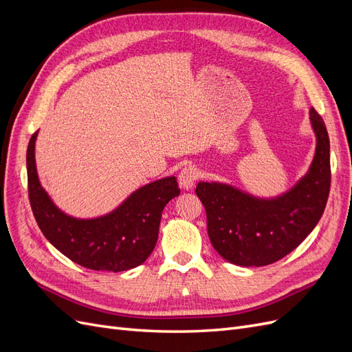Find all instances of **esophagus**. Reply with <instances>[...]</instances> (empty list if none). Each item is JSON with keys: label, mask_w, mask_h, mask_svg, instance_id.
I'll return each instance as SVG.
<instances>
[{"label": "esophagus", "mask_w": 352, "mask_h": 352, "mask_svg": "<svg viewBox=\"0 0 352 352\" xmlns=\"http://www.w3.org/2000/svg\"><path fill=\"white\" fill-rule=\"evenodd\" d=\"M197 179H198V170L194 166H188L179 175V184L184 189L188 190L194 188Z\"/></svg>", "instance_id": "obj_1"}]
</instances>
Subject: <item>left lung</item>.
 Masks as SVG:
<instances>
[{
	"mask_svg": "<svg viewBox=\"0 0 352 352\" xmlns=\"http://www.w3.org/2000/svg\"><path fill=\"white\" fill-rule=\"evenodd\" d=\"M310 123L316 153L308 172L286 192L264 198L221 182H199L212 248L241 267H260L294 251L320 220L330 190V144L314 109Z\"/></svg>",
	"mask_w": 352,
	"mask_h": 352,
	"instance_id": "obj_1",
	"label": "left lung"
}]
</instances>
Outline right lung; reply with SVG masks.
<instances>
[{"label": "right lung", "mask_w": 352, "mask_h": 352, "mask_svg": "<svg viewBox=\"0 0 352 352\" xmlns=\"http://www.w3.org/2000/svg\"><path fill=\"white\" fill-rule=\"evenodd\" d=\"M38 132L29 141L26 167L30 207L44 236L67 258L91 270L124 272L141 265L157 243L163 208L180 194L176 177L167 176L138 188L107 214L73 217L54 204L39 182Z\"/></svg>", "instance_id": "obj_1"}]
</instances>
